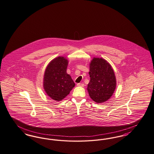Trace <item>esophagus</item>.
<instances>
[{"mask_svg":"<svg viewBox=\"0 0 154 154\" xmlns=\"http://www.w3.org/2000/svg\"><path fill=\"white\" fill-rule=\"evenodd\" d=\"M77 85L78 86H81V87H84V84H83V83H78Z\"/></svg>","mask_w":154,"mask_h":154,"instance_id":"34e87169","label":"esophagus"}]
</instances>
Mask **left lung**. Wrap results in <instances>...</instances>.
<instances>
[{"label":"left lung","instance_id":"left-lung-1","mask_svg":"<svg viewBox=\"0 0 154 154\" xmlns=\"http://www.w3.org/2000/svg\"><path fill=\"white\" fill-rule=\"evenodd\" d=\"M91 80L87 90L89 96L97 103L110 99L116 86V80L111 65L101 58H93L90 63Z\"/></svg>","mask_w":154,"mask_h":154}]
</instances>
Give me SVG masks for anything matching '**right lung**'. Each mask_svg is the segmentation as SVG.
<instances>
[{
    "label": "right lung",
    "mask_w": 154,
    "mask_h": 154,
    "mask_svg": "<svg viewBox=\"0 0 154 154\" xmlns=\"http://www.w3.org/2000/svg\"><path fill=\"white\" fill-rule=\"evenodd\" d=\"M68 61L63 57L53 60L47 66L43 77L45 91L51 99L61 101L75 86L71 76L66 73Z\"/></svg>",
    "instance_id": "obj_1"
}]
</instances>
